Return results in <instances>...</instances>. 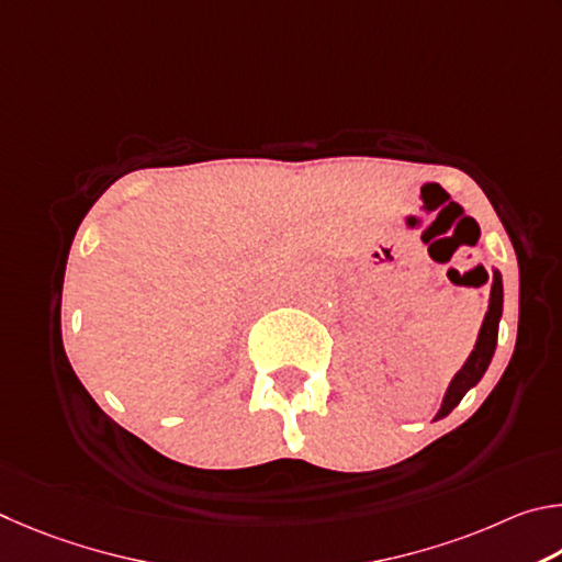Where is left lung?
<instances>
[{
  "label": "left lung",
  "instance_id": "left-lung-1",
  "mask_svg": "<svg viewBox=\"0 0 562 562\" xmlns=\"http://www.w3.org/2000/svg\"><path fill=\"white\" fill-rule=\"evenodd\" d=\"M501 311H504V286H501V273L494 271V283H491L488 313H486V318H484V326H481L476 348L471 350V356L464 362V368H461L457 375H454V380H451V385L447 390L445 402H441V409H439L437 419L447 417L449 412L459 405L461 397H464L467 392L474 387L481 378H484V372H486L488 362H491V358H494V350H496Z\"/></svg>",
  "mask_w": 562,
  "mask_h": 562
}]
</instances>
